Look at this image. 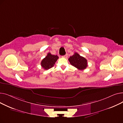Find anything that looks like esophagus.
<instances>
[{"mask_svg": "<svg viewBox=\"0 0 123 123\" xmlns=\"http://www.w3.org/2000/svg\"><path fill=\"white\" fill-rule=\"evenodd\" d=\"M67 57H68L67 54H66V55H64V56H62V57H63V58H67Z\"/></svg>", "mask_w": 123, "mask_h": 123, "instance_id": "34e87169", "label": "esophagus"}]
</instances>
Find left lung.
I'll list each match as a JSON object with an SVG mask.
<instances>
[{
    "label": "left lung",
    "mask_w": 123,
    "mask_h": 123,
    "mask_svg": "<svg viewBox=\"0 0 123 123\" xmlns=\"http://www.w3.org/2000/svg\"><path fill=\"white\" fill-rule=\"evenodd\" d=\"M68 60L72 66L80 70L85 69L88 66L87 59L76 52L70 56Z\"/></svg>",
    "instance_id": "1"
}]
</instances>
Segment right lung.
Instances as JSON below:
<instances>
[{
    "label": "right lung",
    "instance_id": "right-lung-1",
    "mask_svg": "<svg viewBox=\"0 0 123 123\" xmlns=\"http://www.w3.org/2000/svg\"><path fill=\"white\" fill-rule=\"evenodd\" d=\"M58 58L59 57L57 55H52L50 53H48L47 55L42 60L41 65L45 70H48L53 67Z\"/></svg>",
    "mask_w": 123,
    "mask_h": 123
}]
</instances>
